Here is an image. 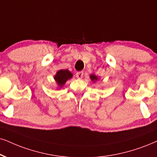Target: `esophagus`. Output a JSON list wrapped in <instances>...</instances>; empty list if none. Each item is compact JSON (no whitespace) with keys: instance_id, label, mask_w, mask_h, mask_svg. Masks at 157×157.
I'll use <instances>...</instances> for the list:
<instances>
[{"instance_id":"34e87169","label":"esophagus","mask_w":157,"mask_h":157,"mask_svg":"<svg viewBox=\"0 0 157 157\" xmlns=\"http://www.w3.org/2000/svg\"><path fill=\"white\" fill-rule=\"evenodd\" d=\"M83 76V72H77L76 73V77L78 79H81Z\"/></svg>"}]
</instances>
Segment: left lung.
<instances>
[{"label": "left lung", "instance_id": "left-lung-1", "mask_svg": "<svg viewBox=\"0 0 157 157\" xmlns=\"http://www.w3.org/2000/svg\"><path fill=\"white\" fill-rule=\"evenodd\" d=\"M90 78H91V80H92L93 81H95V80H98V77H97L96 76H95L94 75H90Z\"/></svg>", "mask_w": 157, "mask_h": 157}]
</instances>
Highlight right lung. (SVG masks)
I'll return each instance as SVG.
<instances>
[{"label":"right lung","mask_w":157,"mask_h":157,"mask_svg":"<svg viewBox=\"0 0 157 157\" xmlns=\"http://www.w3.org/2000/svg\"><path fill=\"white\" fill-rule=\"evenodd\" d=\"M72 77V74L69 72L68 69H64V70L61 69V70H59L57 72L54 78L55 80L56 81L57 84L61 87L62 85H64V83L67 82V80L70 79Z\"/></svg>","instance_id":"1"}]
</instances>
